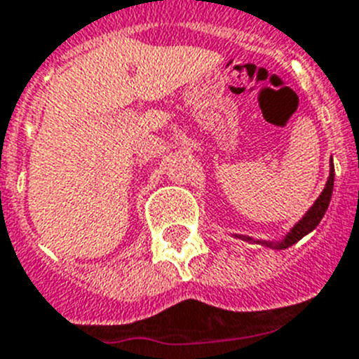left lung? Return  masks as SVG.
Segmentation results:
<instances>
[{
  "instance_id": "8db88e82",
  "label": "left lung",
  "mask_w": 359,
  "mask_h": 359,
  "mask_svg": "<svg viewBox=\"0 0 359 359\" xmlns=\"http://www.w3.org/2000/svg\"><path fill=\"white\" fill-rule=\"evenodd\" d=\"M332 187H334V167L331 165V174H329V180H327V183H325V189H323V192L320 194V198L316 199L315 205L309 208V212H307V214L304 215V217L300 219L297 224H294V228L290 231V233H287L286 239L280 241V243H277V244L266 243V241L264 243H262V241H259V243L266 244V246H271V248H275V250H286V248H290V246H293L294 243H298V241L302 239L304 236H307L311 230H315V228L318 226L320 221H322L325 210H327L329 201H331V196H332ZM244 239H248V237H244Z\"/></svg>"
}]
</instances>
